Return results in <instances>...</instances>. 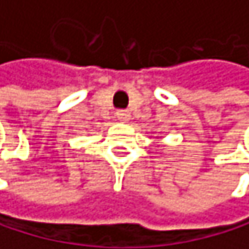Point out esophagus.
Masks as SVG:
<instances>
[{"instance_id":"1","label":"esophagus","mask_w":249,"mask_h":249,"mask_svg":"<svg viewBox=\"0 0 249 249\" xmlns=\"http://www.w3.org/2000/svg\"><path fill=\"white\" fill-rule=\"evenodd\" d=\"M116 118L121 119V121H127L130 118V112H128V110H118V112H116Z\"/></svg>"}]
</instances>
